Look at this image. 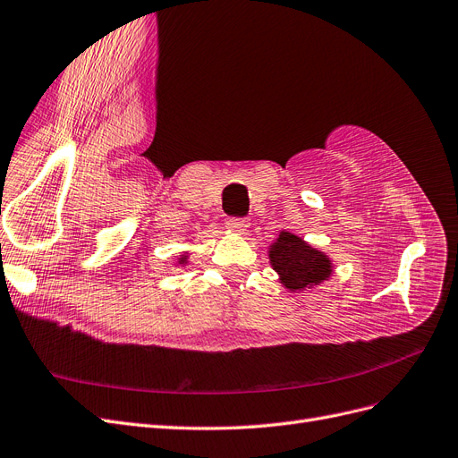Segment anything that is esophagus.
I'll return each instance as SVG.
<instances>
[{
  "mask_svg": "<svg viewBox=\"0 0 458 458\" xmlns=\"http://www.w3.org/2000/svg\"><path fill=\"white\" fill-rule=\"evenodd\" d=\"M225 225L233 233H244L248 229V222H246V219H242V217H227Z\"/></svg>",
  "mask_w": 458,
  "mask_h": 458,
  "instance_id": "1",
  "label": "esophagus"
}]
</instances>
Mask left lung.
<instances>
[{
	"label": "left lung",
	"instance_id": "8db88e82",
	"mask_svg": "<svg viewBox=\"0 0 458 458\" xmlns=\"http://www.w3.org/2000/svg\"><path fill=\"white\" fill-rule=\"evenodd\" d=\"M269 261L282 286L290 292L310 290L334 273V263L324 251L312 248L290 231H282L269 246Z\"/></svg>",
	"mask_w": 458,
	"mask_h": 458
}]
</instances>
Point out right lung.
Returning <instances> with one entry per match:
<instances>
[{"instance_id":"1","label":"right lung","mask_w":458,"mask_h":458,"mask_svg":"<svg viewBox=\"0 0 458 458\" xmlns=\"http://www.w3.org/2000/svg\"><path fill=\"white\" fill-rule=\"evenodd\" d=\"M187 263V254H182L180 258H178V265H185Z\"/></svg>"}]
</instances>
